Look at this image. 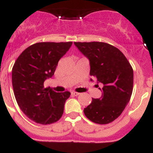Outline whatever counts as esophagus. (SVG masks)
I'll list each match as a JSON object with an SVG mask.
<instances>
[{"mask_svg": "<svg viewBox=\"0 0 153 153\" xmlns=\"http://www.w3.org/2000/svg\"><path fill=\"white\" fill-rule=\"evenodd\" d=\"M71 95H74V96H78V95H80V93L76 92V91H72V92H71Z\"/></svg>", "mask_w": 153, "mask_h": 153, "instance_id": "34e87169", "label": "esophagus"}]
</instances>
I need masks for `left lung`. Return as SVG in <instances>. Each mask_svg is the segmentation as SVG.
<instances>
[{
    "label": "left lung",
    "instance_id": "obj_1",
    "mask_svg": "<svg viewBox=\"0 0 153 153\" xmlns=\"http://www.w3.org/2000/svg\"><path fill=\"white\" fill-rule=\"evenodd\" d=\"M89 59L90 75L103 85L102 95L92 99L84 108L88 119L97 124H108L122 114L133 88V69L123 53L105 42H74ZM99 87V85H98Z\"/></svg>",
    "mask_w": 153,
    "mask_h": 153
}]
</instances>
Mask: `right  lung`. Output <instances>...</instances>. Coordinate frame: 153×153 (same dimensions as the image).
Masks as SVG:
<instances>
[{"mask_svg":"<svg viewBox=\"0 0 153 153\" xmlns=\"http://www.w3.org/2000/svg\"><path fill=\"white\" fill-rule=\"evenodd\" d=\"M72 42H38L19 55L12 68L14 96L21 111L30 120L42 125L56 123L64 112L69 91L56 92L44 87L54 75L58 61Z\"/></svg>","mask_w":153,"mask_h":153,"instance_id":"1","label":"right lung"}]
</instances>
